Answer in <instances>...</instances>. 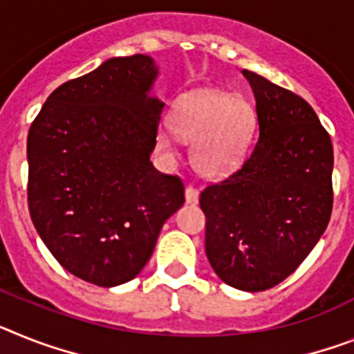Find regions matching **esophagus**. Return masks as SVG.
<instances>
[{"instance_id": "esophagus-1", "label": "esophagus", "mask_w": 354, "mask_h": 354, "mask_svg": "<svg viewBox=\"0 0 354 354\" xmlns=\"http://www.w3.org/2000/svg\"><path fill=\"white\" fill-rule=\"evenodd\" d=\"M185 201L189 205H198V201H200V192L196 191L194 187H187V189H185Z\"/></svg>"}]
</instances>
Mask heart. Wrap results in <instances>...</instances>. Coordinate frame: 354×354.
<instances>
[{"instance_id": "obj_1", "label": "heart", "mask_w": 354, "mask_h": 354, "mask_svg": "<svg viewBox=\"0 0 354 354\" xmlns=\"http://www.w3.org/2000/svg\"><path fill=\"white\" fill-rule=\"evenodd\" d=\"M172 133L192 144V165L201 176L225 178L239 169L255 129V111L243 97L214 90L187 93L171 111ZM158 149L172 158L176 154L174 136L158 133Z\"/></svg>"}]
</instances>
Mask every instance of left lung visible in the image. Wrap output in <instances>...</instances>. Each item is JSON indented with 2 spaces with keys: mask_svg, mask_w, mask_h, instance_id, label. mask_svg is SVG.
Wrapping results in <instances>:
<instances>
[{
  "mask_svg": "<svg viewBox=\"0 0 354 354\" xmlns=\"http://www.w3.org/2000/svg\"><path fill=\"white\" fill-rule=\"evenodd\" d=\"M255 97L257 142L241 169L201 192L205 252L223 283L263 292L310 255L333 209V145L299 95L243 70Z\"/></svg>",
  "mask_w": 354,
  "mask_h": 354,
  "instance_id": "left-lung-1",
  "label": "left lung"
}]
</instances>
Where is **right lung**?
Listing matches in <instances>:
<instances>
[{
    "label": "right lung",
    "mask_w": 354,
    "mask_h": 354,
    "mask_svg": "<svg viewBox=\"0 0 354 354\" xmlns=\"http://www.w3.org/2000/svg\"><path fill=\"white\" fill-rule=\"evenodd\" d=\"M151 55L111 57L50 95L28 131V209L62 268L113 288L135 279L163 223L185 201L156 171L163 100Z\"/></svg>",
    "instance_id": "add662e5"
}]
</instances>
